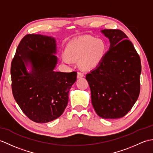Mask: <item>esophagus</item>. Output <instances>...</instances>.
<instances>
[{
	"instance_id": "obj_1",
	"label": "esophagus",
	"mask_w": 153,
	"mask_h": 153,
	"mask_svg": "<svg viewBox=\"0 0 153 153\" xmlns=\"http://www.w3.org/2000/svg\"><path fill=\"white\" fill-rule=\"evenodd\" d=\"M83 77V74L81 72H77V79H80V78H82Z\"/></svg>"
}]
</instances>
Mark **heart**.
Masks as SVG:
<instances>
[{"label":"heart","mask_w":153,"mask_h":153,"mask_svg":"<svg viewBox=\"0 0 153 153\" xmlns=\"http://www.w3.org/2000/svg\"><path fill=\"white\" fill-rule=\"evenodd\" d=\"M106 44L100 39L93 37H83L70 42L67 44L65 55L72 61L79 60L81 68L92 70L100 65L106 53ZM63 61L67 62L66 59Z\"/></svg>","instance_id":"1"}]
</instances>
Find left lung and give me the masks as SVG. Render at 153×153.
I'll return each mask as SVG.
<instances>
[{"instance_id":"8db88e82","label":"left lung","mask_w":153,"mask_h":153,"mask_svg":"<svg viewBox=\"0 0 153 153\" xmlns=\"http://www.w3.org/2000/svg\"><path fill=\"white\" fill-rule=\"evenodd\" d=\"M109 50L97 68L86 75L91 102L97 115L116 119L126 115L140 92L141 65L139 55L122 30L104 29Z\"/></svg>"}]
</instances>
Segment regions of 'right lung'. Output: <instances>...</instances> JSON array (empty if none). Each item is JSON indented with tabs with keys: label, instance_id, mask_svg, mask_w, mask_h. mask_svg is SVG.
I'll return each mask as SVG.
<instances>
[{
	"label": "right lung",
	"instance_id": "right-lung-1",
	"mask_svg": "<svg viewBox=\"0 0 153 153\" xmlns=\"http://www.w3.org/2000/svg\"><path fill=\"white\" fill-rule=\"evenodd\" d=\"M56 54L55 38L30 34L20 42L12 62L13 97L25 114L37 123L52 121L62 114L76 81V72L54 70Z\"/></svg>",
	"mask_w": 153,
	"mask_h": 153
}]
</instances>
